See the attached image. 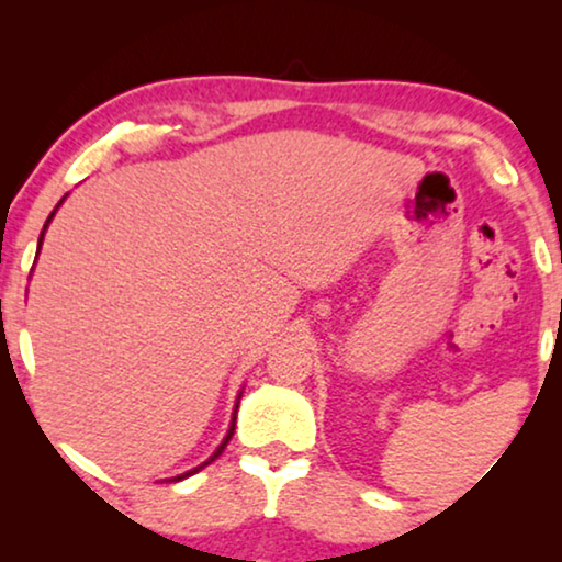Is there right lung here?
<instances>
[{
    "label": "right lung",
    "mask_w": 562,
    "mask_h": 562,
    "mask_svg": "<svg viewBox=\"0 0 562 562\" xmlns=\"http://www.w3.org/2000/svg\"><path fill=\"white\" fill-rule=\"evenodd\" d=\"M64 199H66V196H64ZM64 199H60V202H58V206H60V204H64ZM58 206H56V210H53V212H50V217H48V220H45V225H43V233H41V240H37V252H41V245H43L45 229H48V225H50V220H53V217H56ZM240 396H243V391H240V394H237V402H235V409H233V419H229L227 435H225V437H222V442L217 445V450H214V452H212V456H210V458H206L202 465L191 468V471H187V473H179V475H173V479H166V481H183V479H189V475H194V473H199V471H202V468H206V465H210V463H212V460H217V458L222 456V450H225V448H227L229 437H233V432H235V419H237V406H240Z\"/></svg>",
    "instance_id": "add662e5"
}]
</instances>
